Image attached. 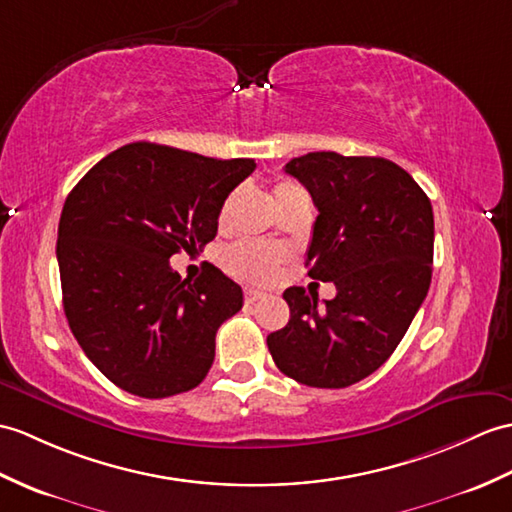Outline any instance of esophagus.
<instances>
[{
	"mask_svg": "<svg viewBox=\"0 0 512 512\" xmlns=\"http://www.w3.org/2000/svg\"><path fill=\"white\" fill-rule=\"evenodd\" d=\"M264 292H259V290H255V288H246L244 290V299H246V303H255V301H259V299H264Z\"/></svg>",
	"mask_w": 512,
	"mask_h": 512,
	"instance_id": "esophagus-1",
	"label": "esophagus"
}]
</instances>
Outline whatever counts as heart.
<instances>
[{"label":"heart","mask_w":512,"mask_h":512,"mask_svg":"<svg viewBox=\"0 0 512 512\" xmlns=\"http://www.w3.org/2000/svg\"><path fill=\"white\" fill-rule=\"evenodd\" d=\"M290 189H296L290 183H279L275 187V196L279 198L281 194L290 192ZM231 200L227 198L224 200V205L220 209V224L227 222L229 218V211H231ZM281 264V253L277 251L275 246H270L266 242H255V240H248V242H240L235 244L233 248H229L227 253V266L233 272V275L248 279V281H270L272 277L277 275Z\"/></svg>","instance_id":"b5f03b06"}]
</instances>
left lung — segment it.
<instances>
[{
	"label": "left lung",
	"mask_w": 512,
	"mask_h": 512,
	"mask_svg": "<svg viewBox=\"0 0 512 512\" xmlns=\"http://www.w3.org/2000/svg\"><path fill=\"white\" fill-rule=\"evenodd\" d=\"M318 209L307 261L318 294L288 288L290 320L268 336L279 371L314 388H347L375 373L412 323L432 281L434 213L417 181L382 157L310 152L285 163Z\"/></svg>",
	"instance_id": "8db88e82"
}]
</instances>
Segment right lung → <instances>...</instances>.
<instances>
[{"instance_id": "obj_1", "label": "right lung", "mask_w": 512, "mask_h": 512, "mask_svg": "<svg viewBox=\"0 0 512 512\" xmlns=\"http://www.w3.org/2000/svg\"><path fill=\"white\" fill-rule=\"evenodd\" d=\"M253 170V159L135 141L69 192L56 242L67 323L130 395L172 397L207 377L216 331L242 310V288L216 266L181 279L170 257L216 237L224 200Z\"/></svg>"}]
</instances>
